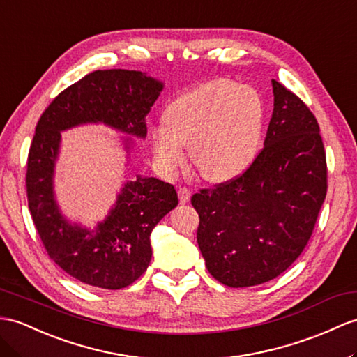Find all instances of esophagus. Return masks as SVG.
<instances>
[{"label":"esophagus","instance_id":"esophagus-1","mask_svg":"<svg viewBox=\"0 0 357 357\" xmlns=\"http://www.w3.org/2000/svg\"><path fill=\"white\" fill-rule=\"evenodd\" d=\"M178 199H180V203H188L190 199V190L188 188H180L178 189Z\"/></svg>","mask_w":357,"mask_h":357}]
</instances>
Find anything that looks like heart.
<instances>
[{"instance_id": "heart-1", "label": "heart", "mask_w": 357, "mask_h": 357, "mask_svg": "<svg viewBox=\"0 0 357 357\" xmlns=\"http://www.w3.org/2000/svg\"><path fill=\"white\" fill-rule=\"evenodd\" d=\"M265 130V104L260 93L233 80H211L174 98L165 123L151 130L155 159L176 174L190 146L194 167L211 181L241 176L256 160Z\"/></svg>"}]
</instances>
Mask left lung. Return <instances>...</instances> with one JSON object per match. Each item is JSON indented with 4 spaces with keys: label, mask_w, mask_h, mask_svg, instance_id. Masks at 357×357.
I'll use <instances>...</instances> for the list:
<instances>
[{
    "label": "left lung",
    "mask_w": 357,
    "mask_h": 357,
    "mask_svg": "<svg viewBox=\"0 0 357 357\" xmlns=\"http://www.w3.org/2000/svg\"><path fill=\"white\" fill-rule=\"evenodd\" d=\"M271 86L264 150L241 177L190 199L208 273L230 288L262 284L286 271L310 239L327 192L315 116L283 84Z\"/></svg>",
    "instance_id": "8db88e82"
}]
</instances>
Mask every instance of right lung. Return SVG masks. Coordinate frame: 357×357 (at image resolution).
Segmentation results:
<instances>
[{
    "label": "right lung",
    "mask_w": 357,
    "mask_h": 357,
    "mask_svg": "<svg viewBox=\"0 0 357 357\" xmlns=\"http://www.w3.org/2000/svg\"><path fill=\"white\" fill-rule=\"evenodd\" d=\"M163 86L159 78L141 71H93L59 93L36 126L27 163L31 218L50 257L84 284L123 289L137 280L150 265L153 229L178 199L172 185L137 174L126 176L104 220L84 225L68 218L54 189L62 132L101 124L123 133L121 146L128 167L136 151L135 139L146 137L145 118Z\"/></svg>",
    "instance_id": "right-lung-1"
}]
</instances>
